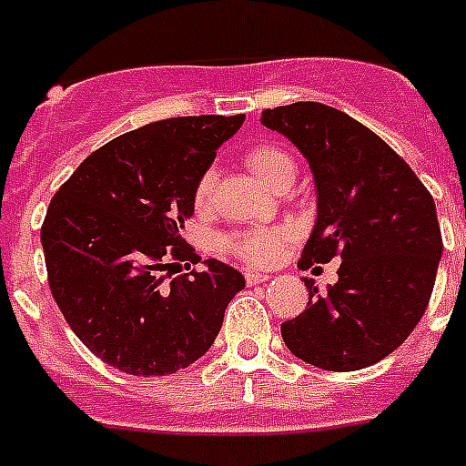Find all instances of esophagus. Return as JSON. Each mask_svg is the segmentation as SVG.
<instances>
[{
  "label": "esophagus",
  "mask_w": 466,
  "mask_h": 466,
  "mask_svg": "<svg viewBox=\"0 0 466 466\" xmlns=\"http://www.w3.org/2000/svg\"><path fill=\"white\" fill-rule=\"evenodd\" d=\"M270 275L268 272H256V270H246V282L248 285H266Z\"/></svg>",
  "instance_id": "obj_1"
}]
</instances>
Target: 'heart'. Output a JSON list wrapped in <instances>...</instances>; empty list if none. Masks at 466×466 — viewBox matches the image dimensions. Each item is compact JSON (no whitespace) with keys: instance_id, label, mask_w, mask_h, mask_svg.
<instances>
[{"instance_id":"heart-1","label":"heart","mask_w":466,"mask_h":466,"mask_svg":"<svg viewBox=\"0 0 466 466\" xmlns=\"http://www.w3.org/2000/svg\"><path fill=\"white\" fill-rule=\"evenodd\" d=\"M246 165L256 174V179L268 187L270 191H278L282 187H292L297 165H294L292 155L282 150L279 146H253L246 153ZM213 172H206L196 184V206H206L210 198V188H213ZM227 248L237 253L241 260L253 263V266H268L278 258L279 248H282V234L275 229H248V232L234 234L232 239H227Z\"/></svg>"}]
</instances>
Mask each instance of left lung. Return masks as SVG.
<instances>
[{
  "label": "left lung",
  "mask_w": 466,
  "mask_h": 466,
  "mask_svg": "<svg viewBox=\"0 0 466 466\" xmlns=\"http://www.w3.org/2000/svg\"><path fill=\"white\" fill-rule=\"evenodd\" d=\"M260 124L304 155L316 222L301 268L338 256V282L282 323L294 357L325 370H359L395 351L429 306L442 256L436 203L411 167L370 128L320 102L266 109Z\"/></svg>",
  "instance_id": "obj_1"
}]
</instances>
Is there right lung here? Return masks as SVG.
<instances>
[{"mask_svg":"<svg viewBox=\"0 0 466 466\" xmlns=\"http://www.w3.org/2000/svg\"><path fill=\"white\" fill-rule=\"evenodd\" d=\"M246 116H177L128 131L78 165L47 208L43 251L59 311L96 357L134 376H167L210 350L246 285L220 260L165 285L188 258L196 184Z\"/></svg>","mask_w":466,"mask_h":466,"instance_id":"add662e5","label":"right lung"}]
</instances>
